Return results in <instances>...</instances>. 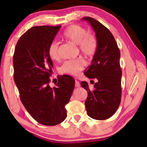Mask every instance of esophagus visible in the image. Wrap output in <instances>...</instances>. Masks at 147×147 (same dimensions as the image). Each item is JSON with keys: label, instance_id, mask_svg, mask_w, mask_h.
<instances>
[{"label": "esophagus", "instance_id": "esophagus-1", "mask_svg": "<svg viewBox=\"0 0 147 147\" xmlns=\"http://www.w3.org/2000/svg\"><path fill=\"white\" fill-rule=\"evenodd\" d=\"M75 86L76 87H79V86H80V83H79L78 80H76L75 81Z\"/></svg>", "mask_w": 147, "mask_h": 147}]
</instances>
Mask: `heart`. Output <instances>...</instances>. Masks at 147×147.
Listing matches in <instances>:
<instances>
[{
	"mask_svg": "<svg viewBox=\"0 0 147 147\" xmlns=\"http://www.w3.org/2000/svg\"><path fill=\"white\" fill-rule=\"evenodd\" d=\"M64 39L78 45L81 52L86 56H92L98 47L97 39L94 35L87 32L86 28L79 25L69 26L62 34ZM48 54L52 60H59L60 58L59 44L53 42L48 48ZM85 66L82 59H77L66 61L62 65L61 70L63 73L78 76Z\"/></svg>",
	"mask_w": 147,
	"mask_h": 147,
	"instance_id": "1",
	"label": "heart"
}]
</instances>
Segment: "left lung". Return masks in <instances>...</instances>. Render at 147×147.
<instances>
[{
  "label": "left lung",
  "mask_w": 147,
  "mask_h": 147,
  "mask_svg": "<svg viewBox=\"0 0 147 147\" xmlns=\"http://www.w3.org/2000/svg\"><path fill=\"white\" fill-rule=\"evenodd\" d=\"M82 19L90 24L98 42L92 61L84 72L87 78L97 79V83L94 82L92 89L86 81L81 83L88 92L85 108L90 117L102 121L112 117L121 103V53L113 35L107 28L90 17H85Z\"/></svg>",
  "instance_id": "8db88e82"
}]
</instances>
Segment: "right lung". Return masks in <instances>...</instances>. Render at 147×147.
Instances as JSON below:
<instances>
[{
    "instance_id": "obj_1",
    "label": "right lung",
    "mask_w": 147,
    "mask_h": 147,
    "mask_svg": "<svg viewBox=\"0 0 147 147\" xmlns=\"http://www.w3.org/2000/svg\"><path fill=\"white\" fill-rule=\"evenodd\" d=\"M61 25L33 26L19 38L14 51L13 79L21 102L34 119L45 126L63 122L75 86L72 77L58 78L51 87L49 77L53 67L48 48Z\"/></svg>"
}]
</instances>
